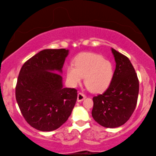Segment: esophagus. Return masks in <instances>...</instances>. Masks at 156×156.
<instances>
[{
    "label": "esophagus",
    "instance_id": "obj_1",
    "mask_svg": "<svg viewBox=\"0 0 156 156\" xmlns=\"http://www.w3.org/2000/svg\"><path fill=\"white\" fill-rule=\"evenodd\" d=\"M85 98H86V96H85L84 94L82 93H79L77 94V101L80 102L84 100Z\"/></svg>",
    "mask_w": 156,
    "mask_h": 156
}]
</instances>
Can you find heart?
<instances>
[{"mask_svg": "<svg viewBox=\"0 0 156 156\" xmlns=\"http://www.w3.org/2000/svg\"><path fill=\"white\" fill-rule=\"evenodd\" d=\"M114 66L101 55L91 52L79 54L74 60V67L67 68V80L72 87H76L84 76V84L92 92H101L112 82Z\"/></svg>", "mask_w": 156, "mask_h": 156, "instance_id": "1", "label": "heart"}]
</instances>
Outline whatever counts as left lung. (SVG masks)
Here are the masks:
<instances>
[{
	"label": "left lung",
	"mask_w": 156,
	"mask_h": 156,
	"mask_svg": "<svg viewBox=\"0 0 156 156\" xmlns=\"http://www.w3.org/2000/svg\"><path fill=\"white\" fill-rule=\"evenodd\" d=\"M112 52L116 62L114 76L108 89L93 97L91 115L102 126L114 129L124 124L135 110L139 82L129 58L113 48Z\"/></svg>",
	"instance_id": "1"
}]
</instances>
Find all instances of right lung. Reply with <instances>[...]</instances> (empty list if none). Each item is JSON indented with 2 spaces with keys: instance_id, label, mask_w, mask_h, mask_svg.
<instances>
[{
  "instance_id": "right-lung-1",
  "label": "right lung",
  "mask_w": 156,
  "mask_h": 156,
  "mask_svg": "<svg viewBox=\"0 0 156 156\" xmlns=\"http://www.w3.org/2000/svg\"><path fill=\"white\" fill-rule=\"evenodd\" d=\"M69 50L47 49L21 68L16 88L17 103L34 129L52 131L65 123L77 99L75 89L64 88L62 67Z\"/></svg>"
}]
</instances>
